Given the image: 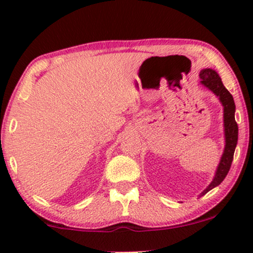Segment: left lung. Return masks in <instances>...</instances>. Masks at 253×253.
Instances as JSON below:
<instances>
[{
  "mask_svg": "<svg viewBox=\"0 0 253 253\" xmlns=\"http://www.w3.org/2000/svg\"><path fill=\"white\" fill-rule=\"evenodd\" d=\"M200 83L205 88L211 90L221 103L223 108V136H225V147H223L222 156L216 167L213 179L210 185L199 195L203 196L213 188L217 187L227 176L238 144V125L236 123V118H234L236 104H234L233 96L225 88L219 74L213 69H202L200 71Z\"/></svg>",
  "mask_w": 253,
  "mask_h": 253,
  "instance_id": "1",
  "label": "left lung"
}]
</instances>
